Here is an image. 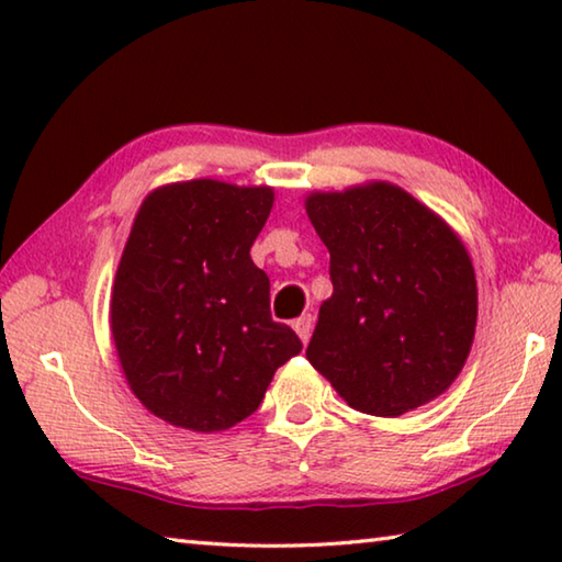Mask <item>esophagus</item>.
<instances>
[{
	"instance_id": "obj_1",
	"label": "esophagus",
	"mask_w": 562,
	"mask_h": 562,
	"mask_svg": "<svg viewBox=\"0 0 562 562\" xmlns=\"http://www.w3.org/2000/svg\"><path fill=\"white\" fill-rule=\"evenodd\" d=\"M292 327H294V331H297V337L304 341V345H307L310 337H312V327H315V317L302 315V317L294 319Z\"/></svg>"
}]
</instances>
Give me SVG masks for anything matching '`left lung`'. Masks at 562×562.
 I'll return each instance as SVG.
<instances>
[{
    "label": "left lung",
    "mask_w": 562,
    "mask_h": 562,
    "mask_svg": "<svg viewBox=\"0 0 562 562\" xmlns=\"http://www.w3.org/2000/svg\"><path fill=\"white\" fill-rule=\"evenodd\" d=\"M307 215L329 250L307 359L357 412L402 416L465 364L479 290L469 252L439 215L392 183L312 193Z\"/></svg>",
    "instance_id": "obj_1"
}]
</instances>
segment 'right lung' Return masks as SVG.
<instances>
[{
  "label": "right lung",
  "instance_id": "obj_1",
  "mask_svg": "<svg viewBox=\"0 0 562 562\" xmlns=\"http://www.w3.org/2000/svg\"><path fill=\"white\" fill-rule=\"evenodd\" d=\"M272 201V188L201 178L154 190L133 221L111 335L131 392L180 429L243 422L302 351L272 319L270 280L250 258Z\"/></svg>",
  "mask_w": 562,
  "mask_h": 562
}]
</instances>
